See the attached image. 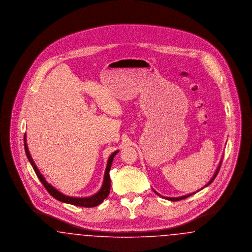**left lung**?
<instances>
[{
  "label": "left lung",
  "instance_id": "left-lung-1",
  "mask_svg": "<svg viewBox=\"0 0 252 252\" xmlns=\"http://www.w3.org/2000/svg\"><path fill=\"white\" fill-rule=\"evenodd\" d=\"M220 166H221V161H220V164H219V166L217 167V169H216V174L214 175V177H213V179L212 180H210V182L207 184V185H205V187H207L208 185H210L213 181H214V180L216 179V176H217V174H218V172H219V169H220ZM203 189V188H202ZM154 192H156L157 194L158 195H159L158 192H156V191H154ZM198 192V191H197ZM193 193H195V192H192V193H189V194H187V195H183V196H180V197H166L167 198L168 200H171V201H179V200H181V199H184V198H187L188 196H190V195H192V194H193ZM161 196V195H160Z\"/></svg>",
  "mask_w": 252,
  "mask_h": 252
}]
</instances>
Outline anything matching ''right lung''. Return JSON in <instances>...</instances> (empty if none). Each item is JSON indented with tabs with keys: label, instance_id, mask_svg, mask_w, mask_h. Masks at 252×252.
Wrapping results in <instances>:
<instances>
[{
	"label": "right lung",
	"instance_id": "right-lung-1",
	"mask_svg": "<svg viewBox=\"0 0 252 252\" xmlns=\"http://www.w3.org/2000/svg\"><path fill=\"white\" fill-rule=\"evenodd\" d=\"M24 149H25V153L28 160L30 161L32 167L34 169L35 173H36L38 180L41 181V183L43 184V186L45 187V189L47 190V192L56 199L60 200L61 202L64 203L72 204L74 206H80V207H85V208H93L95 207L97 205L102 203L104 201L105 198H107V196L109 193V190H110V178H109V170L111 167L112 164V160L114 156L118 153V151H115L114 153H112L108 160V165L106 168V172H105V177H104V183L102 188L100 189V191L90 196V197H72V196H67L63 193L59 192L57 189H55L51 184H49L46 180L43 178V176L40 174V172L38 171V169L36 168V164L34 162V160L32 159V158L30 156L27 144H26V139H25V134H24Z\"/></svg>",
	"mask_w": 252,
	"mask_h": 252
}]
</instances>
